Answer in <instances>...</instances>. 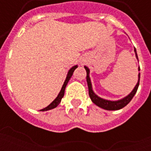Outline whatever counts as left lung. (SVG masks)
Returning a JSON list of instances; mask_svg holds the SVG:
<instances>
[{
	"label": "left lung",
	"mask_w": 151,
	"mask_h": 151,
	"mask_svg": "<svg viewBox=\"0 0 151 151\" xmlns=\"http://www.w3.org/2000/svg\"><path fill=\"white\" fill-rule=\"evenodd\" d=\"M135 51V53H136L137 58L138 59L137 57V54L136 49H134ZM85 69L86 71V82H87V85H88V90H89V95H90V98L92 100V102L96 104L99 107L104 108V109H106V110H109V111H113V110H119V109H121L123 108L124 107H125L130 101L131 99L133 98L134 95L136 94L137 91V88H138V86H139V81H140V73L138 74V82L137 83L136 86L134 87V89L133 90V91L130 93L129 95L126 96L125 98L122 99L120 100H118V101H109V100H106V99H104L99 98V96L95 95L94 91H92V86H91V79H90V77H89V73H90V70L87 67L85 66ZM140 70V68H139Z\"/></svg>",
	"instance_id": "8db88e82"
}]
</instances>
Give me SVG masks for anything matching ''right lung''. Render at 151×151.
Returning a JSON list of instances; mask_svg holds the SVG:
<instances>
[{"label":"right lung","instance_id":"1","mask_svg":"<svg viewBox=\"0 0 151 151\" xmlns=\"http://www.w3.org/2000/svg\"><path fill=\"white\" fill-rule=\"evenodd\" d=\"M77 67H78V66L75 65V66H73V67H72L71 69H69V73H68V74H67V77H66L65 81L64 84H63V86H62V88H61V91H60L59 95H58V96L56 97V99H55V100H54V101H53L52 104H50L48 105L47 108H43V109L40 110V111H47V110H51V109H53V108H56V107L59 105V104L60 103V101H61V99L63 98V96H64V95H65V90L66 85H67V83H68V82L69 81L70 78L72 77L73 73V72H74V70H75V69L77 68Z\"/></svg>","mask_w":151,"mask_h":151}]
</instances>
